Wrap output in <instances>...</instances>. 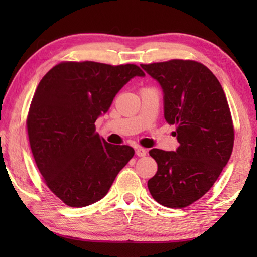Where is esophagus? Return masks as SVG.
<instances>
[{
  "label": "esophagus",
  "instance_id": "34e87169",
  "mask_svg": "<svg viewBox=\"0 0 257 257\" xmlns=\"http://www.w3.org/2000/svg\"><path fill=\"white\" fill-rule=\"evenodd\" d=\"M147 153V151L145 149H143V147H138V149L136 150V154L138 157H145Z\"/></svg>",
  "mask_w": 257,
  "mask_h": 257
}]
</instances>
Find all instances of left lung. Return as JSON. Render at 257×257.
<instances>
[{"label":"left lung","mask_w":257,"mask_h":257,"mask_svg":"<svg viewBox=\"0 0 257 257\" xmlns=\"http://www.w3.org/2000/svg\"><path fill=\"white\" fill-rule=\"evenodd\" d=\"M164 94V117L177 125L175 151L152 149L158 171L147 182L160 205L184 208L212 188L234 145L230 110L221 84L201 63L172 59L142 64Z\"/></svg>","instance_id":"obj_1"}]
</instances>
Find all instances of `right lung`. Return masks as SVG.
Instances as JSON below:
<instances>
[{"label": "right lung", "mask_w": 257, "mask_h": 257, "mask_svg": "<svg viewBox=\"0 0 257 257\" xmlns=\"http://www.w3.org/2000/svg\"><path fill=\"white\" fill-rule=\"evenodd\" d=\"M135 64L64 62L38 84L27 119L33 156L45 184L70 207H85L107 194L135 150L112 145L94 122L133 77Z\"/></svg>", "instance_id": "right-lung-1"}]
</instances>
